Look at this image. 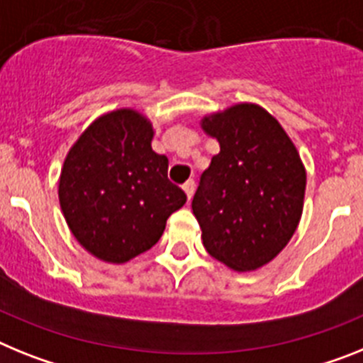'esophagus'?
I'll return each instance as SVG.
<instances>
[{
    "mask_svg": "<svg viewBox=\"0 0 363 363\" xmlns=\"http://www.w3.org/2000/svg\"><path fill=\"white\" fill-rule=\"evenodd\" d=\"M184 191H185V194H187V200L191 202V198H193V194H194V182H193V179H189L187 184L184 185Z\"/></svg>",
    "mask_w": 363,
    "mask_h": 363,
    "instance_id": "obj_1",
    "label": "esophagus"
}]
</instances>
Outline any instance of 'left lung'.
<instances>
[{
	"label": "left lung",
	"mask_w": 363,
	"mask_h": 363,
	"mask_svg": "<svg viewBox=\"0 0 363 363\" xmlns=\"http://www.w3.org/2000/svg\"><path fill=\"white\" fill-rule=\"evenodd\" d=\"M202 128L220 143L193 198L203 246L233 270H257L296 233L306 187L301 157L277 119L257 104L203 117Z\"/></svg>",
	"instance_id": "left-lung-1"
}]
</instances>
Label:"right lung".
Wrapping results in <instances>:
<instances>
[{"mask_svg": "<svg viewBox=\"0 0 363 363\" xmlns=\"http://www.w3.org/2000/svg\"><path fill=\"white\" fill-rule=\"evenodd\" d=\"M150 121L139 111L99 117L67 152L58 200L71 233L91 255L126 262L150 250L167 218L187 202L167 178L169 160L152 150Z\"/></svg>", "mask_w": 363, "mask_h": 363, "instance_id": "right-lung-1", "label": "right lung"}]
</instances>
